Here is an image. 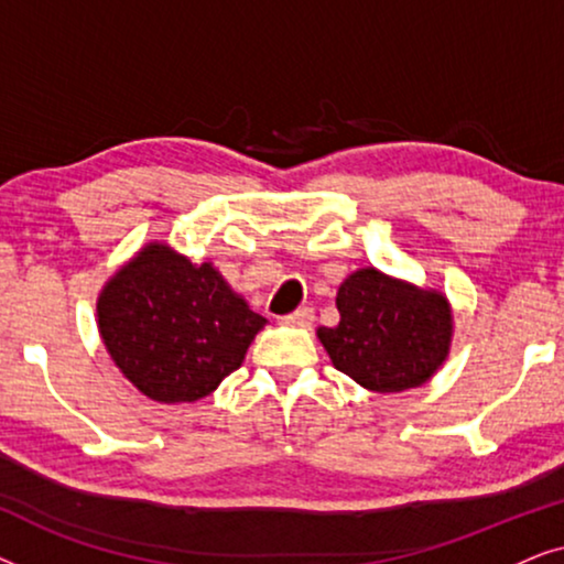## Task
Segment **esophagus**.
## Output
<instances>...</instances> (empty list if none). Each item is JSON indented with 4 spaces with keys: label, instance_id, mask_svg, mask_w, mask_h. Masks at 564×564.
<instances>
[{
    "label": "esophagus",
    "instance_id": "obj_1",
    "mask_svg": "<svg viewBox=\"0 0 564 564\" xmlns=\"http://www.w3.org/2000/svg\"><path fill=\"white\" fill-rule=\"evenodd\" d=\"M313 318H315L313 307H297L295 313L284 315L282 323H288V326H311Z\"/></svg>",
    "mask_w": 564,
    "mask_h": 564
}]
</instances>
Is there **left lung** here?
Instances as JSON below:
<instances>
[{
  "instance_id": "1",
  "label": "left lung",
  "mask_w": 564,
  "mask_h": 564,
  "mask_svg": "<svg viewBox=\"0 0 564 564\" xmlns=\"http://www.w3.org/2000/svg\"><path fill=\"white\" fill-rule=\"evenodd\" d=\"M341 321L318 328L338 372L361 388L400 392L419 388L449 351L452 313L444 295L415 290L377 269H359L338 288Z\"/></svg>"
}]
</instances>
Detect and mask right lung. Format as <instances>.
Masks as SVG:
<instances>
[{
	"label": "right lung",
	"instance_id": "obj_1",
	"mask_svg": "<svg viewBox=\"0 0 564 564\" xmlns=\"http://www.w3.org/2000/svg\"><path fill=\"white\" fill-rule=\"evenodd\" d=\"M99 334L120 372L159 403H192L241 367L267 318L210 264L145 246L107 282Z\"/></svg>",
	"mask_w": 564,
	"mask_h": 564
}]
</instances>
